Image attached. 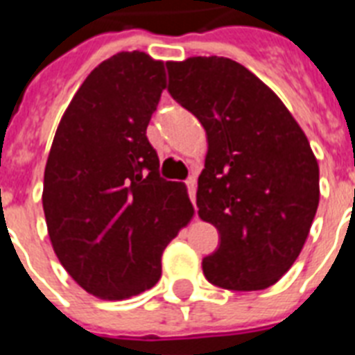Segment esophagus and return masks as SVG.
Listing matches in <instances>:
<instances>
[{
	"label": "esophagus",
	"mask_w": 355,
	"mask_h": 355,
	"mask_svg": "<svg viewBox=\"0 0 355 355\" xmlns=\"http://www.w3.org/2000/svg\"><path fill=\"white\" fill-rule=\"evenodd\" d=\"M186 188H188L189 199H191V202H193V206H195V189H197V182H195V178H189V180H186Z\"/></svg>",
	"instance_id": "1"
}]
</instances>
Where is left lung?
<instances>
[{
	"label": "left lung",
	"instance_id": "8db88e82",
	"mask_svg": "<svg viewBox=\"0 0 355 355\" xmlns=\"http://www.w3.org/2000/svg\"><path fill=\"white\" fill-rule=\"evenodd\" d=\"M167 92L208 136L200 219L221 245L202 259L206 280L230 291L272 286L295 263L319 206V166L284 103L225 57L167 62Z\"/></svg>",
	"mask_w": 355,
	"mask_h": 355
}]
</instances>
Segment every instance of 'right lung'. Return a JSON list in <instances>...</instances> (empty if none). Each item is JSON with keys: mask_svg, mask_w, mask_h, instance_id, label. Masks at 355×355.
I'll list each match as a JSON object with an SVG mask.
<instances>
[{"mask_svg": "<svg viewBox=\"0 0 355 355\" xmlns=\"http://www.w3.org/2000/svg\"><path fill=\"white\" fill-rule=\"evenodd\" d=\"M166 88L160 60L101 62L64 112L44 173L57 258L85 291L123 300L160 280L162 252L193 216L182 182L160 177L147 125Z\"/></svg>", "mask_w": 355, "mask_h": 355, "instance_id": "right-lung-1", "label": "right lung"}]
</instances>
